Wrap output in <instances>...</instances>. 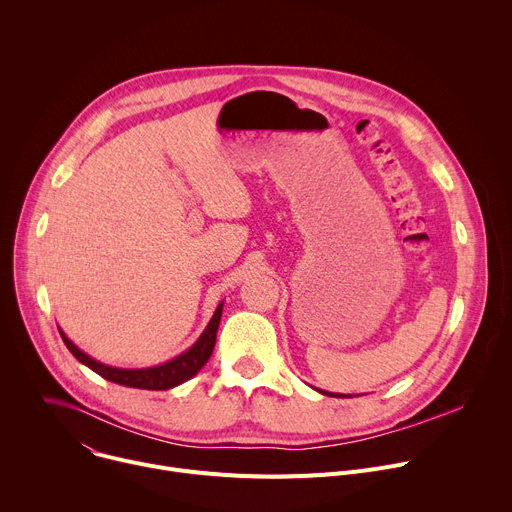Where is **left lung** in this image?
I'll return each instance as SVG.
<instances>
[{
	"label": "left lung",
	"mask_w": 512,
	"mask_h": 512,
	"mask_svg": "<svg viewBox=\"0 0 512 512\" xmlns=\"http://www.w3.org/2000/svg\"><path fill=\"white\" fill-rule=\"evenodd\" d=\"M322 395H328V397H348V395H340V393H328V391H320Z\"/></svg>",
	"instance_id": "left-lung-1"
}]
</instances>
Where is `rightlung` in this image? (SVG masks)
<instances>
[{
    "mask_svg": "<svg viewBox=\"0 0 512 512\" xmlns=\"http://www.w3.org/2000/svg\"><path fill=\"white\" fill-rule=\"evenodd\" d=\"M221 316H223V302L218 304L214 316L210 318L208 326L204 328V332L200 334V338L180 356L160 364V367H150V369H117V367H109V364H103L95 358H91L89 354H85L81 348H77L72 344L66 334L60 330V336L66 344V348L72 352L79 362H83L85 367H89L91 371H95L97 375H101L103 379L123 385V387H133V389H148V391H166L172 387L182 385L184 381L192 379L204 364L210 358L212 350H214V342H216V330L218 324H221Z\"/></svg>",
    "mask_w": 512,
    "mask_h": 512,
    "instance_id": "1",
    "label": "right lung"
}]
</instances>
